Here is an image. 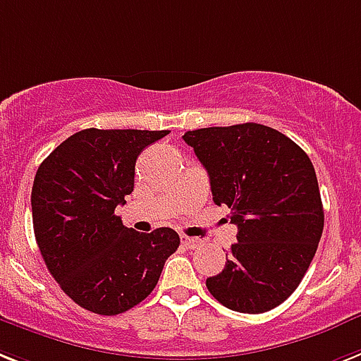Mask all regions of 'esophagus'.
Masks as SVG:
<instances>
[{
    "label": "esophagus",
    "instance_id": "1",
    "mask_svg": "<svg viewBox=\"0 0 361 361\" xmlns=\"http://www.w3.org/2000/svg\"><path fill=\"white\" fill-rule=\"evenodd\" d=\"M180 240H181V244L187 247V250H195V247L202 246V240H198V238H192V237H187V235H181Z\"/></svg>",
    "mask_w": 361,
    "mask_h": 361
}]
</instances>
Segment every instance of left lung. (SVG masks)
<instances>
[{"label": "left lung", "mask_w": 361, "mask_h": 361, "mask_svg": "<svg viewBox=\"0 0 361 361\" xmlns=\"http://www.w3.org/2000/svg\"><path fill=\"white\" fill-rule=\"evenodd\" d=\"M183 141L207 171L213 202L231 209L238 227L226 268L205 286L229 310L279 307L307 274L325 224L310 157L257 123L192 130Z\"/></svg>", "instance_id": "8db88e82"}]
</instances>
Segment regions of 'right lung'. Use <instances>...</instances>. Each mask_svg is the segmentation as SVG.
Segmentation results:
<instances>
[{
  "mask_svg": "<svg viewBox=\"0 0 361 361\" xmlns=\"http://www.w3.org/2000/svg\"><path fill=\"white\" fill-rule=\"evenodd\" d=\"M169 130L73 134L45 157L32 183V226L44 262L78 307L115 316L147 299L178 250L171 227L137 233L115 207L134 190L137 156Z\"/></svg>",
  "mask_w": 361,
  "mask_h": 361,
  "instance_id": "obj_1",
  "label": "right lung"
}]
</instances>
